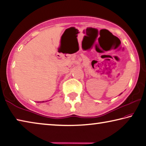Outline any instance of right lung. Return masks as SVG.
<instances>
[{
    "label": "right lung",
    "instance_id": "right-lung-1",
    "mask_svg": "<svg viewBox=\"0 0 146 146\" xmlns=\"http://www.w3.org/2000/svg\"><path fill=\"white\" fill-rule=\"evenodd\" d=\"M43 102H44V101H43Z\"/></svg>",
    "mask_w": 146,
    "mask_h": 146
}]
</instances>
